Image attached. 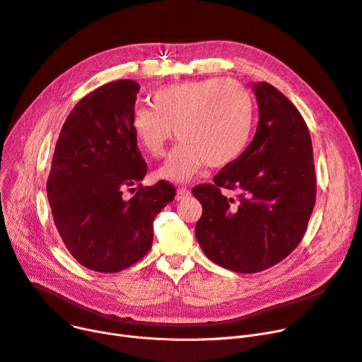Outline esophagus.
<instances>
[{"mask_svg":"<svg viewBox=\"0 0 362 362\" xmlns=\"http://www.w3.org/2000/svg\"><path fill=\"white\" fill-rule=\"evenodd\" d=\"M189 195H191V191H189L187 187H185V186L177 187V194H176V199H177V201H182V199L187 198Z\"/></svg>","mask_w":362,"mask_h":362,"instance_id":"1","label":"esophagus"}]
</instances>
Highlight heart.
Listing matches in <instances>:
<instances>
[{
    "label": "heart",
    "mask_w": 362,
    "mask_h": 362,
    "mask_svg": "<svg viewBox=\"0 0 362 362\" xmlns=\"http://www.w3.org/2000/svg\"><path fill=\"white\" fill-rule=\"evenodd\" d=\"M255 124L252 93L233 79L211 78L164 86L152 105L132 112L133 135L152 158H163L171 139L182 141L161 176L186 180L205 164L221 168L248 148Z\"/></svg>",
    "instance_id": "1"
}]
</instances>
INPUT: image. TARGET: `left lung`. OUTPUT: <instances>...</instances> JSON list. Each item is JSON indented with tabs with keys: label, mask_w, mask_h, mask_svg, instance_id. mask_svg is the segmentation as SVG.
I'll use <instances>...</instances> for the list:
<instances>
[{
	"label": "left lung",
	"mask_w": 362,
	"mask_h": 362,
	"mask_svg": "<svg viewBox=\"0 0 362 362\" xmlns=\"http://www.w3.org/2000/svg\"><path fill=\"white\" fill-rule=\"evenodd\" d=\"M259 122L252 142L214 183L197 185L202 205L195 226L201 250L236 273H258L300 243L314 210L317 177L308 126L298 108L267 82L254 85ZM223 190H235L236 200Z\"/></svg>",
	"instance_id": "1"
}]
</instances>
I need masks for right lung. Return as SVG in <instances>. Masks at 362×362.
<instances>
[{"label":"right lung","mask_w":362,"mask_h":362,"mask_svg":"<svg viewBox=\"0 0 362 362\" xmlns=\"http://www.w3.org/2000/svg\"><path fill=\"white\" fill-rule=\"evenodd\" d=\"M138 92L130 79L89 92L55 144L47 182L54 223L73 258L93 272L117 273L142 259L154 218L176 197L165 180L141 183L148 165L130 127ZM124 190L136 195L124 200Z\"/></svg>","instance_id":"add662e5"}]
</instances>
